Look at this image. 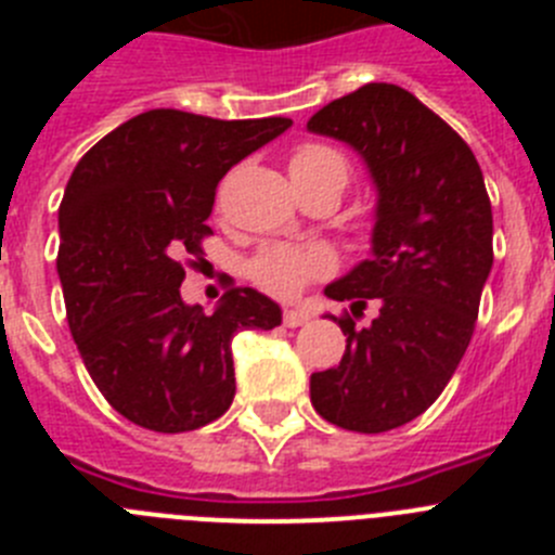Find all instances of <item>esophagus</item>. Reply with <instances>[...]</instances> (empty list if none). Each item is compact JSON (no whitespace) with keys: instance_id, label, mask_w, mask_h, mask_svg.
<instances>
[{"instance_id":"esophagus-1","label":"esophagus","mask_w":555,"mask_h":555,"mask_svg":"<svg viewBox=\"0 0 555 555\" xmlns=\"http://www.w3.org/2000/svg\"><path fill=\"white\" fill-rule=\"evenodd\" d=\"M306 322H311V313H308L306 308H286V311H283V325L286 327H300L306 325Z\"/></svg>"}]
</instances>
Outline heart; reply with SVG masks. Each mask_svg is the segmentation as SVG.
I'll return each mask as SVG.
<instances>
[{
	"mask_svg": "<svg viewBox=\"0 0 555 555\" xmlns=\"http://www.w3.org/2000/svg\"><path fill=\"white\" fill-rule=\"evenodd\" d=\"M288 171L300 194L313 189H338L345 191L350 183V160L341 150L322 141H306L294 146L288 158ZM333 269V255L320 244H267L249 258L247 274L255 286L274 297H297L311 281L322 278Z\"/></svg>",
	"mask_w": 555,
	"mask_h": 555,
	"instance_id": "1",
	"label": "heart"
}]
</instances>
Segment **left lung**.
Segmentation results:
<instances>
[{
  "mask_svg": "<svg viewBox=\"0 0 555 555\" xmlns=\"http://www.w3.org/2000/svg\"><path fill=\"white\" fill-rule=\"evenodd\" d=\"M308 130L361 152L377 185L372 258L325 294L378 317L366 328L333 317L347 350L313 372L311 403L338 428L384 434L428 411L467 352L494 261L492 203L467 141L400 86H361Z\"/></svg>",
  "mask_w": 555,
  "mask_h": 555,
  "instance_id": "obj_1",
  "label": "left lung"
}]
</instances>
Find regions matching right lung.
<instances>
[{
	"instance_id": "right-lung-1",
	"label": "right lung",
	"mask_w": 555,
	"mask_h": 555,
	"mask_svg": "<svg viewBox=\"0 0 555 555\" xmlns=\"http://www.w3.org/2000/svg\"><path fill=\"white\" fill-rule=\"evenodd\" d=\"M292 119L222 121L158 107L111 130L75 166L57 224L66 320L88 375L125 420L158 434L214 423L235 395L230 341L272 331L281 308L230 286L222 306H185V267L214 230L219 180Z\"/></svg>"
}]
</instances>
